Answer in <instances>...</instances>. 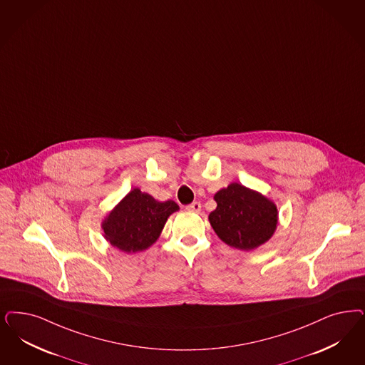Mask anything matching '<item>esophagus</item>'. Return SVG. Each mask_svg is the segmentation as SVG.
Wrapping results in <instances>:
<instances>
[{
    "label": "esophagus",
    "mask_w": 365,
    "mask_h": 365,
    "mask_svg": "<svg viewBox=\"0 0 365 365\" xmlns=\"http://www.w3.org/2000/svg\"><path fill=\"white\" fill-rule=\"evenodd\" d=\"M186 209L190 210V212H200L201 210V203L200 202H192V203H190L186 206Z\"/></svg>",
    "instance_id": "1"
}]
</instances>
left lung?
I'll use <instances>...</instances> for the list:
<instances>
[{"instance_id": "obj_1", "label": "left lung", "mask_w": 365, "mask_h": 365, "mask_svg": "<svg viewBox=\"0 0 365 365\" xmlns=\"http://www.w3.org/2000/svg\"><path fill=\"white\" fill-rule=\"evenodd\" d=\"M217 207L209 214L210 225L225 244L252 251L267 242L277 225V205L263 194L240 183H230L214 195Z\"/></svg>"}]
</instances>
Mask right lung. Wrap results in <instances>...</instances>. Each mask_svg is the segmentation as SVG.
Segmentation results:
<instances>
[{"mask_svg":"<svg viewBox=\"0 0 365 365\" xmlns=\"http://www.w3.org/2000/svg\"><path fill=\"white\" fill-rule=\"evenodd\" d=\"M176 210L175 202L156 201L150 194L133 189L103 220V236L120 251H144L159 239L167 218Z\"/></svg>","mask_w":365,"mask_h":365,"instance_id":"obj_1","label":"right lung"}]
</instances>
